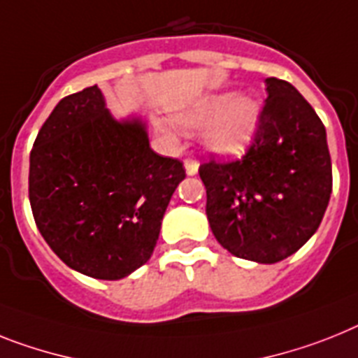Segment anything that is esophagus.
Instances as JSON below:
<instances>
[{"instance_id": "esophagus-1", "label": "esophagus", "mask_w": 358, "mask_h": 358, "mask_svg": "<svg viewBox=\"0 0 358 358\" xmlns=\"http://www.w3.org/2000/svg\"><path fill=\"white\" fill-rule=\"evenodd\" d=\"M185 171H187L189 176H193V174L198 173V162L194 158H185Z\"/></svg>"}]
</instances>
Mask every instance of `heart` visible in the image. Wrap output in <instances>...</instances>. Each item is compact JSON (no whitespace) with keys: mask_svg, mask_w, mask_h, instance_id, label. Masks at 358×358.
Here are the masks:
<instances>
[{"mask_svg":"<svg viewBox=\"0 0 358 358\" xmlns=\"http://www.w3.org/2000/svg\"><path fill=\"white\" fill-rule=\"evenodd\" d=\"M260 109L248 96L209 94L180 114L178 125L187 133L206 129L203 140L218 155L244 151L257 131Z\"/></svg>","mask_w":358,"mask_h":358,"instance_id":"obj_1","label":"heart"}]
</instances>
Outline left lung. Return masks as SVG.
<instances>
[{
	"label": "left lung",
	"instance_id": "1",
	"mask_svg": "<svg viewBox=\"0 0 358 358\" xmlns=\"http://www.w3.org/2000/svg\"><path fill=\"white\" fill-rule=\"evenodd\" d=\"M253 142L240 160L200 165L207 220L231 255L260 264L296 253L322 222L333 187L326 129L291 83L267 78Z\"/></svg>",
	"mask_w": 358,
	"mask_h": 358
}]
</instances>
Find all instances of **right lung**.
<instances>
[{"label": "right lung", "mask_w": 358, "mask_h": 358, "mask_svg": "<svg viewBox=\"0 0 358 358\" xmlns=\"http://www.w3.org/2000/svg\"><path fill=\"white\" fill-rule=\"evenodd\" d=\"M184 164L156 155L145 123L118 122L98 85L65 96L31 151L29 200L45 242L69 267L120 280L151 258Z\"/></svg>", "instance_id": "add662e5"}]
</instances>
